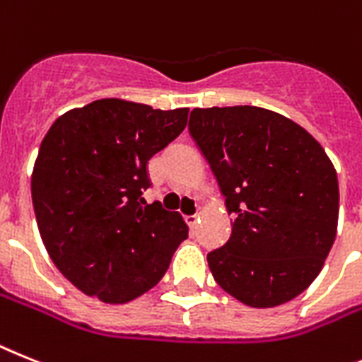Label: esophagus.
I'll return each mask as SVG.
<instances>
[{"label":"esophagus","instance_id":"1","mask_svg":"<svg viewBox=\"0 0 362 362\" xmlns=\"http://www.w3.org/2000/svg\"><path fill=\"white\" fill-rule=\"evenodd\" d=\"M186 223L189 224V228H195L197 223H200V214H195V215H189V217H186Z\"/></svg>","mask_w":362,"mask_h":362}]
</instances>
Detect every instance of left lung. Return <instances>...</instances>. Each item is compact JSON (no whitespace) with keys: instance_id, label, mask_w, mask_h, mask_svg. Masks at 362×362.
I'll list each match as a JSON object with an SVG mask.
<instances>
[{"instance_id":"left-lung-1","label":"left lung","mask_w":362,"mask_h":362,"mask_svg":"<svg viewBox=\"0 0 362 362\" xmlns=\"http://www.w3.org/2000/svg\"><path fill=\"white\" fill-rule=\"evenodd\" d=\"M189 132L232 214L208 254L215 281L250 308L296 298L320 274L337 235L339 180L308 130L259 106L195 108Z\"/></svg>"}]
</instances>
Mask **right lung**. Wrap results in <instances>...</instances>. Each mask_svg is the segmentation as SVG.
Returning a JSON list of instances; mask_svg holds the SVG:
<instances>
[{
    "label": "right lung",
    "instance_id": "right-lung-1",
    "mask_svg": "<svg viewBox=\"0 0 362 362\" xmlns=\"http://www.w3.org/2000/svg\"><path fill=\"white\" fill-rule=\"evenodd\" d=\"M187 112L99 99L60 115L42 139L31 176L36 224L51 261L88 296L139 298L187 239L178 211L141 199L148 160L180 136Z\"/></svg>",
    "mask_w": 362,
    "mask_h": 362
}]
</instances>
